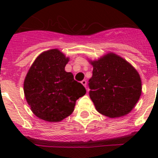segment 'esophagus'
I'll use <instances>...</instances> for the list:
<instances>
[{"mask_svg": "<svg viewBox=\"0 0 158 158\" xmlns=\"http://www.w3.org/2000/svg\"><path fill=\"white\" fill-rule=\"evenodd\" d=\"M81 83L83 85L84 87H86V85H87V81L85 80V79H84V80H82V82H81Z\"/></svg>", "mask_w": 158, "mask_h": 158, "instance_id": "34e87169", "label": "esophagus"}]
</instances>
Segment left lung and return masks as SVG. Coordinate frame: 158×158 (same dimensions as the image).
Returning a JSON list of instances; mask_svg holds the SVG:
<instances>
[{"label": "left lung", "instance_id": "obj_1", "mask_svg": "<svg viewBox=\"0 0 158 158\" xmlns=\"http://www.w3.org/2000/svg\"><path fill=\"white\" fill-rule=\"evenodd\" d=\"M89 79V96L100 114L109 118L126 115L141 95V80L134 66L120 56L109 52L97 60Z\"/></svg>", "mask_w": 158, "mask_h": 158}]
</instances>
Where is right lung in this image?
I'll list each match as a JSON object with an SVG mask.
<instances>
[{"label": "right lung", "mask_w": 158, "mask_h": 158, "mask_svg": "<svg viewBox=\"0 0 158 158\" xmlns=\"http://www.w3.org/2000/svg\"><path fill=\"white\" fill-rule=\"evenodd\" d=\"M58 49L40 54L25 77L23 92L33 114L46 122H58L74 111L76 102L85 94V87L65 71L69 62Z\"/></svg>", "instance_id": "1"}]
</instances>
